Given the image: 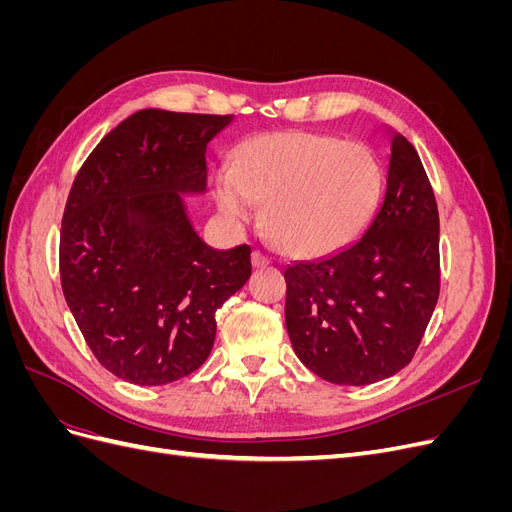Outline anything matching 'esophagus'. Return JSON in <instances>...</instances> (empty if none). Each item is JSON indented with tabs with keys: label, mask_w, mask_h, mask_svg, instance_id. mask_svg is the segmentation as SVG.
I'll list each match as a JSON object with an SVG mask.
<instances>
[{
	"label": "esophagus",
	"mask_w": 512,
	"mask_h": 512,
	"mask_svg": "<svg viewBox=\"0 0 512 512\" xmlns=\"http://www.w3.org/2000/svg\"><path fill=\"white\" fill-rule=\"evenodd\" d=\"M269 262H271V260H269L265 254H262V252H258V250L252 252V267H254V269H265V267L269 265Z\"/></svg>",
	"instance_id": "1"
}]
</instances>
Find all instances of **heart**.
Returning <instances> with one entry per match:
<instances>
[{
	"mask_svg": "<svg viewBox=\"0 0 512 512\" xmlns=\"http://www.w3.org/2000/svg\"><path fill=\"white\" fill-rule=\"evenodd\" d=\"M380 194L374 151L312 132L256 138L237 151L232 168L211 175V198L228 224L245 226L265 205L267 237L299 258L329 256L354 241Z\"/></svg>",
	"mask_w": 512,
	"mask_h": 512,
	"instance_id": "heart-1",
	"label": "heart"
}]
</instances>
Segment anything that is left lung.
Here are the masks:
<instances>
[{"mask_svg": "<svg viewBox=\"0 0 512 512\" xmlns=\"http://www.w3.org/2000/svg\"><path fill=\"white\" fill-rule=\"evenodd\" d=\"M389 136L386 190L374 218L342 250L286 267L294 354L333 384L395 376L421 344L440 294V218L421 158Z\"/></svg>", "mask_w": 512, "mask_h": 512, "instance_id": "1", "label": "left lung"}]
</instances>
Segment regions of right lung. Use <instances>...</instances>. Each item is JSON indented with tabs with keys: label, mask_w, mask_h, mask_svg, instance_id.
<instances>
[{
	"label": "right lung",
	"mask_w": 512,
	"mask_h": 512,
	"mask_svg": "<svg viewBox=\"0 0 512 512\" xmlns=\"http://www.w3.org/2000/svg\"><path fill=\"white\" fill-rule=\"evenodd\" d=\"M232 115L143 108L89 153L59 237L61 288L96 359L158 386L207 361L215 312L252 273L250 247L215 250L185 198L207 192V145Z\"/></svg>",
	"instance_id": "right-lung-1"
}]
</instances>
